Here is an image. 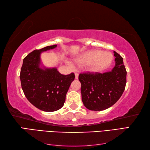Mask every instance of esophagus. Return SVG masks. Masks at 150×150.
<instances>
[{"instance_id":"1","label":"esophagus","mask_w":150,"mask_h":150,"mask_svg":"<svg viewBox=\"0 0 150 150\" xmlns=\"http://www.w3.org/2000/svg\"><path fill=\"white\" fill-rule=\"evenodd\" d=\"M75 79H78L79 78V74L77 73H75Z\"/></svg>"}]
</instances>
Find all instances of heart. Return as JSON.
<instances>
[{
  "mask_svg": "<svg viewBox=\"0 0 150 150\" xmlns=\"http://www.w3.org/2000/svg\"><path fill=\"white\" fill-rule=\"evenodd\" d=\"M113 61V55L110 52L94 50L77 57L76 62L79 65H88L91 71L98 72L107 68Z\"/></svg>",
  "mask_w": 150,
  "mask_h": 150,
  "instance_id": "b5f03b06",
  "label": "heart"
}]
</instances>
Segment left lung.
<instances>
[{
	"instance_id": "left-lung-1",
	"label": "left lung",
	"mask_w": 150,
	"mask_h": 150,
	"mask_svg": "<svg viewBox=\"0 0 150 150\" xmlns=\"http://www.w3.org/2000/svg\"><path fill=\"white\" fill-rule=\"evenodd\" d=\"M115 65L111 71L85 73L79 75L81 83L82 100L84 106L92 111L106 110L122 96L126 84V70L123 59L116 52Z\"/></svg>"
}]
</instances>
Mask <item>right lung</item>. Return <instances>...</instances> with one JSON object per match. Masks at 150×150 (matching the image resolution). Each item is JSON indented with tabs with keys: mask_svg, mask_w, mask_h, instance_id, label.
I'll list each match as a JSON object with an SVG mask.
<instances>
[{
	"mask_svg": "<svg viewBox=\"0 0 150 150\" xmlns=\"http://www.w3.org/2000/svg\"><path fill=\"white\" fill-rule=\"evenodd\" d=\"M57 45L35 50L23 60L21 69V86L27 99L44 111H55L65 103L66 95L71 82L73 73L62 75L56 68H46L41 62V53L55 48Z\"/></svg>",
	"mask_w": 150,
	"mask_h": 150,
	"instance_id": "1",
	"label": "right lung"
}]
</instances>
